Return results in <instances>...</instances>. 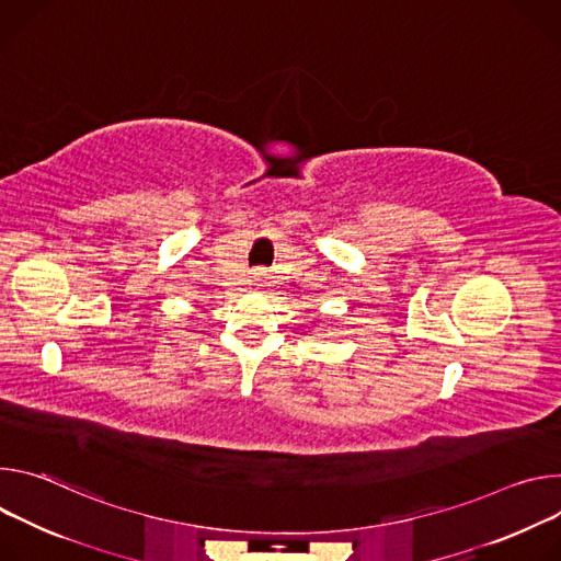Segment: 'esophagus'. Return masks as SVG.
I'll return each mask as SVG.
<instances>
[{
  "label": "esophagus",
  "mask_w": 561,
  "mask_h": 561,
  "mask_svg": "<svg viewBox=\"0 0 561 561\" xmlns=\"http://www.w3.org/2000/svg\"><path fill=\"white\" fill-rule=\"evenodd\" d=\"M254 276H263V270H256V272H254Z\"/></svg>",
  "instance_id": "esophagus-1"
}]
</instances>
